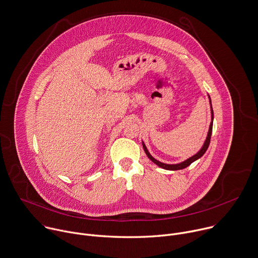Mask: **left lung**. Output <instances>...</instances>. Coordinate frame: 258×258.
<instances>
[{
	"instance_id": "1",
	"label": "left lung",
	"mask_w": 258,
	"mask_h": 258,
	"mask_svg": "<svg viewBox=\"0 0 258 258\" xmlns=\"http://www.w3.org/2000/svg\"><path fill=\"white\" fill-rule=\"evenodd\" d=\"M208 96H209V99H210L212 121H211V124H210V128H209V132H208L207 138H205V140H204V142H203L202 146L200 147V149H199L195 154H193L192 157L188 158L187 160H185V161H183V162H181V163H178V164H166V163H162V162H160V161H158V160L154 159V158L151 156V154L149 153V151H148L147 147L145 146V144H144L143 140H141V142H142V146H143V149H144V151H145V153H146L147 158H148V159H149L153 164H156L157 166H159V167H160V168H162V169L169 170V171L182 170V169H185V168H187L188 166H190L193 162H195V161H197L198 159H200V158L203 156V154L205 153V151L208 150L209 145H210V142H211V137H212V133H213V124H214V110H213V106H212V99H211V96H210L209 94H208Z\"/></svg>"
}]
</instances>
